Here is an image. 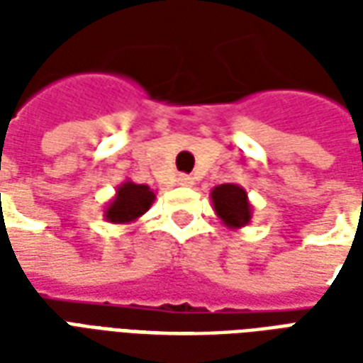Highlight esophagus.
Segmentation results:
<instances>
[{
  "label": "esophagus",
  "mask_w": 363,
  "mask_h": 363,
  "mask_svg": "<svg viewBox=\"0 0 363 363\" xmlns=\"http://www.w3.org/2000/svg\"><path fill=\"white\" fill-rule=\"evenodd\" d=\"M177 182H179L181 186H192V184H194V181H192V177H189V174H179V179H177Z\"/></svg>",
  "instance_id": "34e87169"
}]
</instances>
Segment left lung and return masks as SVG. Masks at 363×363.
<instances>
[{
  "mask_svg": "<svg viewBox=\"0 0 363 363\" xmlns=\"http://www.w3.org/2000/svg\"><path fill=\"white\" fill-rule=\"evenodd\" d=\"M210 198H212L216 216L225 228L241 229L251 221L252 206L243 186L233 184V182L218 184L210 192Z\"/></svg>",
  "mask_w": 363,
  "mask_h": 363,
  "instance_id": "left-lung-1",
  "label": "left lung"
}]
</instances>
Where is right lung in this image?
Wrapping results in <instances>:
<instances>
[{"label": "right lung", "instance_id": "right-lung-1", "mask_svg": "<svg viewBox=\"0 0 363 363\" xmlns=\"http://www.w3.org/2000/svg\"><path fill=\"white\" fill-rule=\"evenodd\" d=\"M155 202V192L147 184L124 181L116 189V194L104 208V220L118 225L134 223L147 212Z\"/></svg>", "mask_w": 363, "mask_h": 363}]
</instances>
